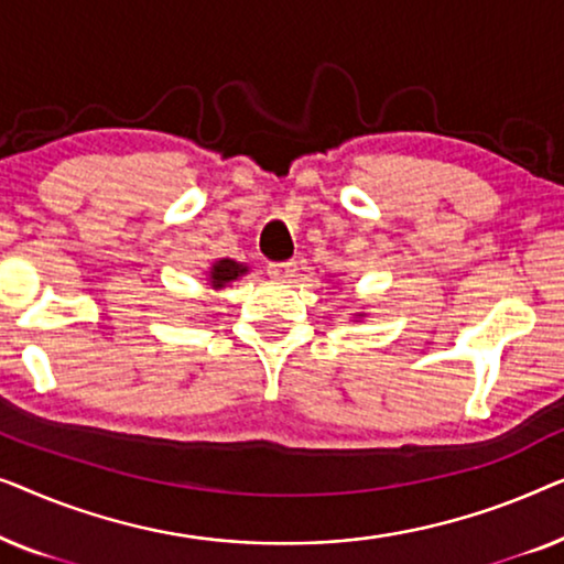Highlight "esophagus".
<instances>
[{
	"label": "esophagus",
	"instance_id": "esophagus-1",
	"mask_svg": "<svg viewBox=\"0 0 564 564\" xmlns=\"http://www.w3.org/2000/svg\"><path fill=\"white\" fill-rule=\"evenodd\" d=\"M297 272L295 261H280V264H269V276L272 280H292Z\"/></svg>",
	"mask_w": 564,
	"mask_h": 564
}]
</instances>
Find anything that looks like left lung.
<instances>
[{"instance_id": "1", "label": "left lung", "mask_w": 564, "mask_h": 564, "mask_svg": "<svg viewBox=\"0 0 564 564\" xmlns=\"http://www.w3.org/2000/svg\"><path fill=\"white\" fill-rule=\"evenodd\" d=\"M357 318L361 321V318H365V313H357Z\"/></svg>"}]
</instances>
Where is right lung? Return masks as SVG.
<instances>
[{
  "mask_svg": "<svg viewBox=\"0 0 564 564\" xmlns=\"http://www.w3.org/2000/svg\"><path fill=\"white\" fill-rule=\"evenodd\" d=\"M243 274H249V267L241 264V261L236 259H215L210 269H207V284H210V290H223L228 288L230 282L241 280Z\"/></svg>",
  "mask_w": 564,
  "mask_h": 564,
  "instance_id": "obj_1",
  "label": "right lung"
}]
</instances>
